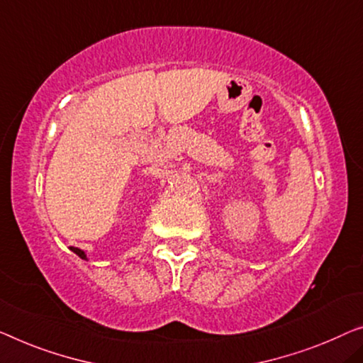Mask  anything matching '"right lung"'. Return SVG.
I'll use <instances>...</instances> for the list:
<instances>
[{"mask_svg": "<svg viewBox=\"0 0 363 363\" xmlns=\"http://www.w3.org/2000/svg\"><path fill=\"white\" fill-rule=\"evenodd\" d=\"M69 250H72L74 254H77V256H79L81 259H88V257H86V254H84V251H81V250H78V247H69Z\"/></svg>", "mask_w": 363, "mask_h": 363, "instance_id": "1", "label": "right lung"}]
</instances>
